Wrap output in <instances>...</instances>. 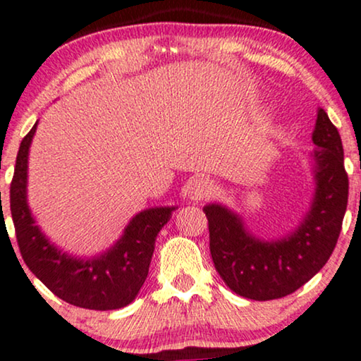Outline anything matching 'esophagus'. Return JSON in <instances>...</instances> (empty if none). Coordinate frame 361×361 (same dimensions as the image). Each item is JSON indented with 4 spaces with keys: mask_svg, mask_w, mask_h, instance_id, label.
I'll return each instance as SVG.
<instances>
[{
    "mask_svg": "<svg viewBox=\"0 0 361 361\" xmlns=\"http://www.w3.org/2000/svg\"><path fill=\"white\" fill-rule=\"evenodd\" d=\"M214 191L213 181H209L208 178H195L188 183V188H186V196L191 201H201L204 198H209Z\"/></svg>",
    "mask_w": 361,
    "mask_h": 361,
    "instance_id": "1",
    "label": "esophagus"
}]
</instances>
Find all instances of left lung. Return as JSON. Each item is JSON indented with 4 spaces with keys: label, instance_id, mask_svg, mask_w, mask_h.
Wrapping results in <instances>:
<instances>
[{
    "label": "left lung",
    "instance_id": "left-lung-1",
    "mask_svg": "<svg viewBox=\"0 0 361 361\" xmlns=\"http://www.w3.org/2000/svg\"><path fill=\"white\" fill-rule=\"evenodd\" d=\"M310 153L314 196L290 233L277 239L254 236L241 214L221 203L206 204L209 251L231 290L252 300H274L295 292L329 261L348 203L342 138L324 109L317 110Z\"/></svg>",
    "mask_w": 361,
    "mask_h": 361
}]
</instances>
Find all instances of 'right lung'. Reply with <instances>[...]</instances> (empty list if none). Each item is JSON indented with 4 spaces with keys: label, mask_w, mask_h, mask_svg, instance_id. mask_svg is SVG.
Here are the masks:
<instances>
[{
    "label": "right lung",
    "mask_w": 361,
    "mask_h": 361,
    "mask_svg": "<svg viewBox=\"0 0 361 361\" xmlns=\"http://www.w3.org/2000/svg\"><path fill=\"white\" fill-rule=\"evenodd\" d=\"M37 128L23 138L16 157L9 203L19 251L52 294L90 310L122 309L135 300L148 276L155 239L178 206L143 209L125 226L122 236L104 252L79 257L57 247L36 224L27 204V158Z\"/></svg>",
    "instance_id": "obj_1"
}]
</instances>
